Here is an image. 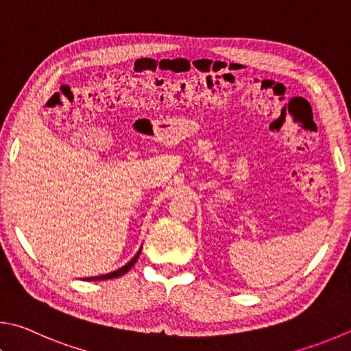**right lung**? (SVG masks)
<instances>
[{"mask_svg":"<svg viewBox=\"0 0 351 351\" xmlns=\"http://www.w3.org/2000/svg\"><path fill=\"white\" fill-rule=\"evenodd\" d=\"M139 253H141V250H139L138 253H136V256L133 258L129 264H125L124 267H121V269H118L117 271H112V273H107V275H103V276H95V278H87V281H101V279H112V278H118V276H123L124 273H127L129 271L132 267H133V264L136 263L138 261V258H139Z\"/></svg>","mask_w":351,"mask_h":351,"instance_id":"1","label":"right lung"}]
</instances>
